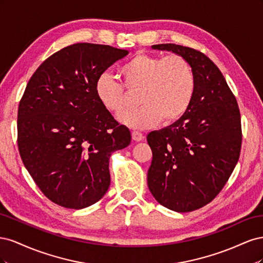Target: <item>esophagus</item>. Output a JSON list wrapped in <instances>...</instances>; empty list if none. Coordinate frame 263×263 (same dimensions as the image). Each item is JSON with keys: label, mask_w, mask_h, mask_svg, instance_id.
<instances>
[{"label": "esophagus", "mask_w": 263, "mask_h": 263, "mask_svg": "<svg viewBox=\"0 0 263 263\" xmlns=\"http://www.w3.org/2000/svg\"><path fill=\"white\" fill-rule=\"evenodd\" d=\"M132 137H133V139H134L135 141H141L142 139L145 138V137H144V134H141L140 132H136V130H134V132L132 133Z\"/></svg>", "instance_id": "1"}]
</instances>
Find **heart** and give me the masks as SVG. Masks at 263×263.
Returning <instances> with one entry per match:
<instances>
[{"label": "heart", "instance_id": "b5f03b06", "mask_svg": "<svg viewBox=\"0 0 263 263\" xmlns=\"http://www.w3.org/2000/svg\"><path fill=\"white\" fill-rule=\"evenodd\" d=\"M118 74L123 85L103 73L95 81L94 90L102 106L114 115L128 107L127 90L140 92L142 106L119 116V121L132 128H149L162 119L165 125L177 123L193 102L195 73L189 60L180 54L161 57L139 52L119 67Z\"/></svg>", "mask_w": 263, "mask_h": 263}]
</instances>
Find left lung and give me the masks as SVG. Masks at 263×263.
I'll return each instance as SVG.
<instances>
[{
    "instance_id": "1",
    "label": "left lung",
    "mask_w": 263,
    "mask_h": 263,
    "mask_svg": "<svg viewBox=\"0 0 263 263\" xmlns=\"http://www.w3.org/2000/svg\"><path fill=\"white\" fill-rule=\"evenodd\" d=\"M151 47L187 59L196 89L180 121L148 134L153 150L148 187L164 208L192 212L211 203L232 176L241 149L240 110L224 76L208 55L176 44Z\"/></svg>"
}]
</instances>
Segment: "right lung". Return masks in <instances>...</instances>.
<instances>
[{
    "instance_id": "1",
    "label": "right lung",
    "mask_w": 263,
    "mask_h": 263,
    "mask_svg": "<svg viewBox=\"0 0 263 263\" xmlns=\"http://www.w3.org/2000/svg\"><path fill=\"white\" fill-rule=\"evenodd\" d=\"M127 54L108 45L65 47L38 67L20 101L22 161L43 194L62 208L99 202L110 184V156L130 144L128 127L94 90L98 77Z\"/></svg>"
}]
</instances>
